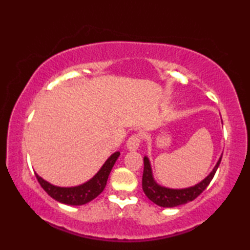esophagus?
Here are the masks:
<instances>
[{"instance_id": "34e87169", "label": "esophagus", "mask_w": 250, "mask_h": 250, "mask_svg": "<svg viewBox=\"0 0 250 250\" xmlns=\"http://www.w3.org/2000/svg\"><path fill=\"white\" fill-rule=\"evenodd\" d=\"M140 143H141V139L139 135H136V134L132 135L128 140V142H126V148H128L130 151H135L139 149Z\"/></svg>"}]
</instances>
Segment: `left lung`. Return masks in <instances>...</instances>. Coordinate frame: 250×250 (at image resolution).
<instances>
[{
  "mask_svg": "<svg viewBox=\"0 0 250 250\" xmlns=\"http://www.w3.org/2000/svg\"><path fill=\"white\" fill-rule=\"evenodd\" d=\"M222 155L219 157L218 161H217L216 166L211 169V172L207 175V176L201 180L194 186H191L188 188H182V189H174L164 187V186L159 185L152 174L151 164L149 161V158L147 156L144 157V172H143V179H142V186L143 191L146 194V196L153 203L161 206V207H175L188 203L190 201H193L195 198L203 192L206 189L207 186L213 179L214 175L218 168L220 161H221Z\"/></svg>",
  "mask_w": 250,
  "mask_h": 250,
  "instance_id": "1",
  "label": "left lung"
}]
</instances>
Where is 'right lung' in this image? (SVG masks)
Returning a JSON list of instances; mask_svg holds the SVG:
<instances>
[{
	"mask_svg": "<svg viewBox=\"0 0 250 250\" xmlns=\"http://www.w3.org/2000/svg\"><path fill=\"white\" fill-rule=\"evenodd\" d=\"M119 156V151L114 152L91 179L82 185L75 186V187H59V186H55L43 179L37 173H35V176L42 188L52 199L67 205H83L97 198L100 193H102L106 183H107L111 168H113Z\"/></svg>",
	"mask_w": 250,
	"mask_h": 250,
	"instance_id": "right-lung-1",
	"label": "right lung"
}]
</instances>
